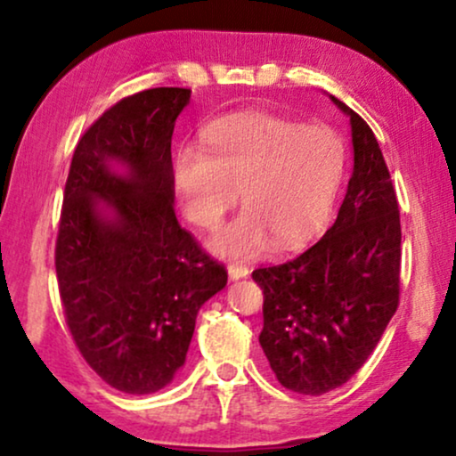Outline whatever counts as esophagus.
Masks as SVG:
<instances>
[{
	"mask_svg": "<svg viewBox=\"0 0 456 456\" xmlns=\"http://www.w3.org/2000/svg\"><path fill=\"white\" fill-rule=\"evenodd\" d=\"M227 272H229V279L232 281H238V279H246V276L250 274V270L246 268L244 264H229V268H227Z\"/></svg>",
	"mask_w": 456,
	"mask_h": 456,
	"instance_id": "34e87169",
	"label": "esophagus"
}]
</instances>
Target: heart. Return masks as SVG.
Instances as JSON below:
<instances>
[{"label":"heart","mask_w":456,"mask_h":456,"mask_svg":"<svg viewBox=\"0 0 456 456\" xmlns=\"http://www.w3.org/2000/svg\"><path fill=\"white\" fill-rule=\"evenodd\" d=\"M345 145L328 124H297L248 109L212 119L199 133V151L180 150L171 184L182 214L214 229L235 203L244 210L210 240L221 257H255L272 240L294 248L328 221L341 184Z\"/></svg>","instance_id":"obj_1"}]
</instances>
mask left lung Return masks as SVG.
<instances>
[{
	"mask_svg": "<svg viewBox=\"0 0 456 456\" xmlns=\"http://www.w3.org/2000/svg\"><path fill=\"white\" fill-rule=\"evenodd\" d=\"M354 174L326 235L287 264L259 268L261 349L285 388L323 395L366 362L399 306V203L378 139L347 104Z\"/></svg>",
	"mask_w": 456,
	"mask_h": 456,
	"instance_id": "8db88e82",
	"label": "left lung"
}]
</instances>
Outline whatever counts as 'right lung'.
Masks as SVG:
<instances>
[{"label": "right lung", "instance_id": "obj_1", "mask_svg": "<svg viewBox=\"0 0 456 456\" xmlns=\"http://www.w3.org/2000/svg\"><path fill=\"white\" fill-rule=\"evenodd\" d=\"M184 87L122 98L78 139L55 244L78 352L126 395H151L186 362L199 308L227 285L174 210L171 137Z\"/></svg>", "mask_w": 456, "mask_h": 456}]
</instances>
